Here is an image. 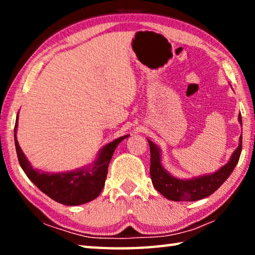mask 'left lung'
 <instances>
[{
    "mask_svg": "<svg viewBox=\"0 0 255 255\" xmlns=\"http://www.w3.org/2000/svg\"><path fill=\"white\" fill-rule=\"evenodd\" d=\"M239 122L242 125V116H239ZM150 149V167L149 173L155 189L164 196L166 199L173 201H196L204 199L217 190L225 182L228 176L232 174L239 163L241 150H242V136L240 143L231 159L225 165L222 166L214 173L198 176L188 180L178 179L171 175L161 163V150L153 141L148 139Z\"/></svg>",
    "mask_w": 255,
    "mask_h": 255,
    "instance_id": "left-lung-1",
    "label": "left lung"
}]
</instances>
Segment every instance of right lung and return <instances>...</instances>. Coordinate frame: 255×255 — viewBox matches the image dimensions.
Wrapping results in <instances>:
<instances>
[{"label": "right lung", "instance_id": "obj_1", "mask_svg": "<svg viewBox=\"0 0 255 255\" xmlns=\"http://www.w3.org/2000/svg\"><path fill=\"white\" fill-rule=\"evenodd\" d=\"M16 128H18V117H16L14 126V144L20 166L22 167L25 175L45 195L59 204L66 206L83 205L96 199L100 195L105 187L108 166H109L115 149L120 141L129 136L119 137L103 146L96 161L88 167L71 172H63V173H48V172L33 169L31 166L20 148L15 136Z\"/></svg>", "mask_w": 255, "mask_h": 255}]
</instances>
